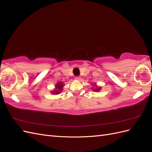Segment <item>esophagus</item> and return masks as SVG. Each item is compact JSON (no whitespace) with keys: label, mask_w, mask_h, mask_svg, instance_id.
Here are the masks:
<instances>
[{"label":"esophagus","mask_w":152,"mask_h":152,"mask_svg":"<svg viewBox=\"0 0 152 152\" xmlns=\"http://www.w3.org/2000/svg\"><path fill=\"white\" fill-rule=\"evenodd\" d=\"M75 79H76V80H80V76H77V77H75Z\"/></svg>","instance_id":"1"}]
</instances>
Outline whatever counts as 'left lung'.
<instances>
[{
    "mask_svg": "<svg viewBox=\"0 0 152 152\" xmlns=\"http://www.w3.org/2000/svg\"><path fill=\"white\" fill-rule=\"evenodd\" d=\"M100 90V87H99V88H96V89H94V91H99Z\"/></svg>",
    "mask_w": 152,
    "mask_h": 152,
    "instance_id": "left-lung-1",
    "label": "left lung"
}]
</instances>
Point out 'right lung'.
<instances>
[{"instance_id":"obj_1","label":"right lung","mask_w":152,"mask_h":152,"mask_svg":"<svg viewBox=\"0 0 152 152\" xmlns=\"http://www.w3.org/2000/svg\"><path fill=\"white\" fill-rule=\"evenodd\" d=\"M63 84L62 82H58V83H57L56 86V90H55L54 92H52L53 94H59L60 93V91H62V88H63Z\"/></svg>"}]
</instances>
